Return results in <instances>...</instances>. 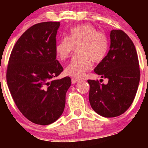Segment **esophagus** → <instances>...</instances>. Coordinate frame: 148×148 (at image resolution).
Here are the masks:
<instances>
[{
  "label": "esophagus",
  "mask_w": 148,
  "mask_h": 148,
  "mask_svg": "<svg viewBox=\"0 0 148 148\" xmlns=\"http://www.w3.org/2000/svg\"><path fill=\"white\" fill-rule=\"evenodd\" d=\"M79 80L77 79H74V78H72V84H75V83H77L79 82Z\"/></svg>",
  "instance_id": "esophagus-1"
}]
</instances>
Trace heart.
<instances>
[{"instance_id":"1","label":"heart","mask_w":148,"mask_h":148,"mask_svg":"<svg viewBox=\"0 0 148 148\" xmlns=\"http://www.w3.org/2000/svg\"><path fill=\"white\" fill-rule=\"evenodd\" d=\"M77 48L79 55L71 60L65 69L67 75L83 77L91 68L92 61L99 63L106 56L108 41L106 35L97 31L92 25L81 24L72 28L68 37H64L56 46V53L60 60L68 59Z\"/></svg>"}]
</instances>
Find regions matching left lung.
I'll return each instance as SVG.
<instances>
[{
	"mask_svg": "<svg viewBox=\"0 0 148 148\" xmlns=\"http://www.w3.org/2000/svg\"><path fill=\"white\" fill-rule=\"evenodd\" d=\"M111 46L95 72L108 79L106 85L88 80L92 109L105 118L123 114L133 102L140 81L138 55L132 40L122 30H112Z\"/></svg>",
	"mask_w": 148,
	"mask_h": 148,
	"instance_id": "obj_1",
	"label": "left lung"
}]
</instances>
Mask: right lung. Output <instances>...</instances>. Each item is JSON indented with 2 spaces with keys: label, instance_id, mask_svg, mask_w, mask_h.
Segmentation results:
<instances>
[{
  "label": "right lung",
  "instance_id": "obj_1",
  "mask_svg": "<svg viewBox=\"0 0 148 148\" xmlns=\"http://www.w3.org/2000/svg\"><path fill=\"white\" fill-rule=\"evenodd\" d=\"M58 21L37 23L25 30L13 47L6 79L20 112L32 123L47 125L63 113L69 76L53 80L63 71L56 60Z\"/></svg>",
  "mask_w": 148,
  "mask_h": 148
}]
</instances>
